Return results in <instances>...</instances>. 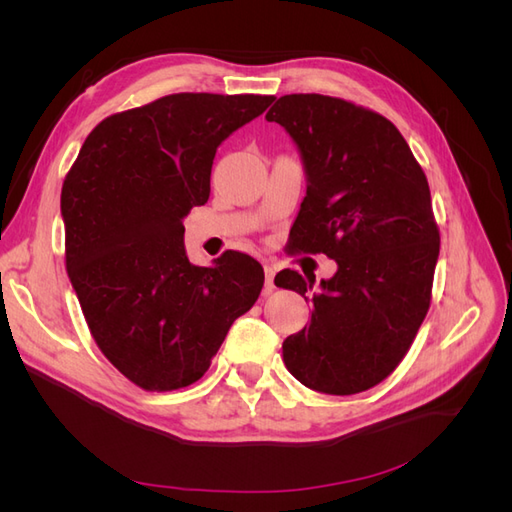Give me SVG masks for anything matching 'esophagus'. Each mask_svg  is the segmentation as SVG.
<instances>
[{"instance_id":"esophagus-1","label":"esophagus","mask_w":512,"mask_h":512,"mask_svg":"<svg viewBox=\"0 0 512 512\" xmlns=\"http://www.w3.org/2000/svg\"><path fill=\"white\" fill-rule=\"evenodd\" d=\"M273 277H275V269L273 267H265V288L273 290Z\"/></svg>"}]
</instances>
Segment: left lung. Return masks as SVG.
<instances>
[{"instance_id":"8db88e82","label":"left lung","mask_w":512,"mask_h":512,"mask_svg":"<svg viewBox=\"0 0 512 512\" xmlns=\"http://www.w3.org/2000/svg\"><path fill=\"white\" fill-rule=\"evenodd\" d=\"M299 149L307 192L290 250L327 254L331 280L275 275V286L312 292V318L284 339L290 374L307 389L354 395L404 359L431 299L440 232L429 183L406 138L363 106L290 94L267 113Z\"/></svg>"}]
</instances>
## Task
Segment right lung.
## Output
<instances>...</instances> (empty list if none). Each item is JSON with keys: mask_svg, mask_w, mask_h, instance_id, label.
I'll return each instance as SVG.
<instances>
[{"mask_svg": "<svg viewBox=\"0 0 512 512\" xmlns=\"http://www.w3.org/2000/svg\"><path fill=\"white\" fill-rule=\"evenodd\" d=\"M273 100L173 94L111 115L66 175L61 218L72 288L102 354L145 391L203 378L265 284L260 262L241 252L192 265L183 218L209 200L218 147Z\"/></svg>", "mask_w": 512, "mask_h": 512, "instance_id": "1", "label": "right lung"}]
</instances>
